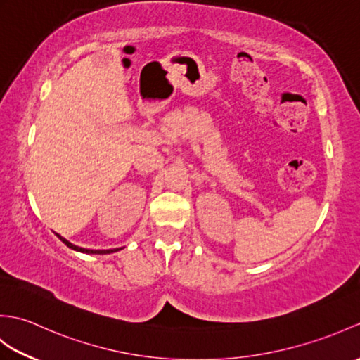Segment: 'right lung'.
Segmentation results:
<instances>
[{"label": "right lung", "instance_id": "right-lung-1", "mask_svg": "<svg viewBox=\"0 0 360 360\" xmlns=\"http://www.w3.org/2000/svg\"><path fill=\"white\" fill-rule=\"evenodd\" d=\"M60 240H62L68 248H71V249H74V250H79V252H83V254H111V252H116V250H119V249H108V250H91V249H83V248H79V246H74V244H71L70 241L68 240H65L63 236H60V235H57Z\"/></svg>", "mask_w": 360, "mask_h": 360}]
</instances>
